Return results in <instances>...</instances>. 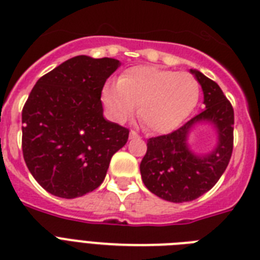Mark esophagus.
I'll return each instance as SVG.
<instances>
[{
	"instance_id": "obj_1",
	"label": "esophagus",
	"mask_w": 260,
	"mask_h": 260,
	"mask_svg": "<svg viewBox=\"0 0 260 260\" xmlns=\"http://www.w3.org/2000/svg\"><path fill=\"white\" fill-rule=\"evenodd\" d=\"M139 135H137V132H135V131H131L129 132V139H139Z\"/></svg>"
}]
</instances>
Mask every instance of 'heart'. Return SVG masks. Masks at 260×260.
Here are the masks:
<instances>
[{
	"label": "heart",
	"mask_w": 260,
	"mask_h": 260,
	"mask_svg": "<svg viewBox=\"0 0 260 260\" xmlns=\"http://www.w3.org/2000/svg\"><path fill=\"white\" fill-rule=\"evenodd\" d=\"M200 84L188 72L156 67H132L117 84H105L101 100L117 121L137 115L152 134H168L184 123L199 103Z\"/></svg>",
	"instance_id": "1"
}]
</instances>
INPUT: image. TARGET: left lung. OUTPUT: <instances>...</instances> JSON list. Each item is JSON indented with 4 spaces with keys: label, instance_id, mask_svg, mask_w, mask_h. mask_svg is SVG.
<instances>
[{
    "label": "left lung",
    "instance_id": "8db88e82",
    "mask_svg": "<svg viewBox=\"0 0 260 260\" xmlns=\"http://www.w3.org/2000/svg\"><path fill=\"white\" fill-rule=\"evenodd\" d=\"M202 85L206 109L179 129L147 141V153L140 163L143 183L152 193L172 203L198 199L214 187L225 171L233 155L234 109L220 86L202 72L191 69ZM198 122H210L218 135L214 151L195 155L186 140Z\"/></svg>",
    "mask_w": 260,
    "mask_h": 260
}]
</instances>
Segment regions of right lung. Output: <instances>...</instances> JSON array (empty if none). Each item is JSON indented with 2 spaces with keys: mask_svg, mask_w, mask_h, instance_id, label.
I'll return each mask as SVG.
<instances>
[{
  "mask_svg": "<svg viewBox=\"0 0 260 260\" xmlns=\"http://www.w3.org/2000/svg\"><path fill=\"white\" fill-rule=\"evenodd\" d=\"M115 58L76 56L36 82L22 109V153L42 188L73 199L104 181L129 131L103 116L101 90Z\"/></svg>",
  "mask_w": 260,
  "mask_h": 260,
  "instance_id": "add662e5",
  "label": "right lung"
}]
</instances>
